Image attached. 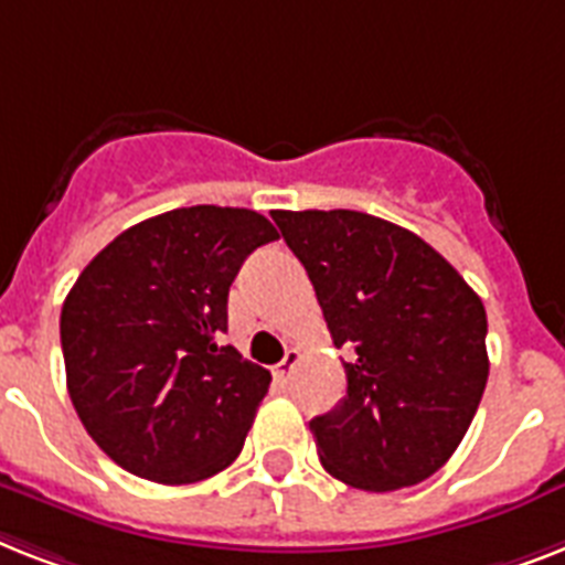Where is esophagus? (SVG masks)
I'll list each match as a JSON object with an SVG mask.
<instances>
[{
  "label": "esophagus",
  "instance_id": "34e87169",
  "mask_svg": "<svg viewBox=\"0 0 565 565\" xmlns=\"http://www.w3.org/2000/svg\"><path fill=\"white\" fill-rule=\"evenodd\" d=\"M296 362H298V351L296 348H290V351H287V354H284V360L278 362V365H275L273 369V377L278 380V383H287V380H290V374H292V369H296Z\"/></svg>",
  "mask_w": 565,
  "mask_h": 565
}]
</instances>
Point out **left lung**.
<instances>
[{"label":"left lung","instance_id":"obj_1","mask_svg":"<svg viewBox=\"0 0 565 565\" xmlns=\"http://www.w3.org/2000/svg\"><path fill=\"white\" fill-rule=\"evenodd\" d=\"M310 275L348 392L310 420L319 461L351 488L386 493L441 470L488 383V316L447 258L362 211H273Z\"/></svg>","mask_w":565,"mask_h":565}]
</instances>
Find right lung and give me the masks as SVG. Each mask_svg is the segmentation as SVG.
I'll use <instances>...</instances> for the list:
<instances>
[{
	"instance_id": "right-lung-1",
	"label": "right lung",
	"mask_w": 565,
	"mask_h": 565,
	"mask_svg": "<svg viewBox=\"0 0 565 565\" xmlns=\"http://www.w3.org/2000/svg\"><path fill=\"white\" fill-rule=\"evenodd\" d=\"M278 232L249 209L141 220L77 275L60 313L68 397L118 467L191 484L241 456L269 371L220 345L228 287Z\"/></svg>"
}]
</instances>
